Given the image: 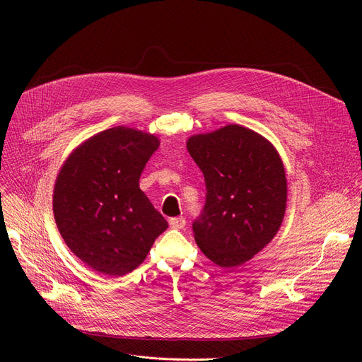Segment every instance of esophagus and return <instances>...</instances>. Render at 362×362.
<instances>
[{"mask_svg": "<svg viewBox=\"0 0 362 362\" xmlns=\"http://www.w3.org/2000/svg\"><path fill=\"white\" fill-rule=\"evenodd\" d=\"M170 227L171 229H183L186 220L183 217H175V218H170Z\"/></svg>", "mask_w": 362, "mask_h": 362, "instance_id": "obj_1", "label": "esophagus"}]
</instances>
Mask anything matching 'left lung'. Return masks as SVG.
Returning <instances> with one entry per match:
<instances>
[{"instance_id":"obj_1","label":"left lung","mask_w":362,"mask_h":362,"mask_svg":"<svg viewBox=\"0 0 362 362\" xmlns=\"http://www.w3.org/2000/svg\"><path fill=\"white\" fill-rule=\"evenodd\" d=\"M186 146L206 187L195 240L220 267H238L280 229L288 198L283 163L267 139L239 124L194 135Z\"/></svg>"}]
</instances>
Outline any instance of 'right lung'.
I'll return each instance as SVG.
<instances>
[{
  "label": "right lung",
  "mask_w": 362,
  "mask_h": 362,
  "mask_svg": "<svg viewBox=\"0 0 362 362\" xmlns=\"http://www.w3.org/2000/svg\"><path fill=\"white\" fill-rule=\"evenodd\" d=\"M157 136L124 126L85 141L54 186V218L70 251L95 272L124 276L139 267L165 218L139 189Z\"/></svg>",
  "instance_id": "add662e5"
}]
</instances>
